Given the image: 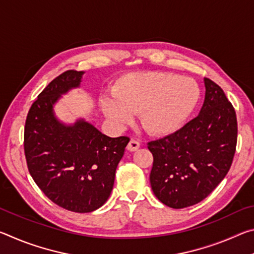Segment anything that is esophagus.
<instances>
[{"instance_id": "34e87169", "label": "esophagus", "mask_w": 254, "mask_h": 254, "mask_svg": "<svg viewBox=\"0 0 254 254\" xmlns=\"http://www.w3.org/2000/svg\"><path fill=\"white\" fill-rule=\"evenodd\" d=\"M139 148H140V143L137 142L136 140H133V139L130 140V142H128L127 147L128 151H136V150Z\"/></svg>"}]
</instances>
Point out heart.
I'll return each instance as SVG.
<instances>
[{"label": "heart", "mask_w": 254, "mask_h": 254, "mask_svg": "<svg viewBox=\"0 0 254 254\" xmlns=\"http://www.w3.org/2000/svg\"><path fill=\"white\" fill-rule=\"evenodd\" d=\"M112 96L101 98L103 113L118 127L139 113L145 131L153 135H168L178 131L199 98L198 86L190 78L171 72H133L120 78Z\"/></svg>", "instance_id": "1"}]
</instances>
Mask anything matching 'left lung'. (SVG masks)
I'll return each instance as SVG.
<instances>
[{"mask_svg":"<svg viewBox=\"0 0 254 254\" xmlns=\"http://www.w3.org/2000/svg\"><path fill=\"white\" fill-rule=\"evenodd\" d=\"M199 114L162 139L151 141L150 183L157 198L171 208H185L206 198L231 168L238 140L233 105L223 89L204 78Z\"/></svg>","mask_w":254,"mask_h":254,"instance_id":"left-lung-1","label":"left lung"}]
</instances>
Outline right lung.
Returning a JSON list of instances; mask_svg holds the SVG:
<instances>
[{
	"label": "right lung",
	"mask_w": 254,
	"mask_h": 254,
	"mask_svg": "<svg viewBox=\"0 0 254 254\" xmlns=\"http://www.w3.org/2000/svg\"><path fill=\"white\" fill-rule=\"evenodd\" d=\"M83 75L67 70L50 81L30 107L24 127V153L34 183L51 201L76 213L104 205L130 141L103 134L84 119L66 124L56 118L54 105L79 87Z\"/></svg>",
	"instance_id": "obj_1"
}]
</instances>
